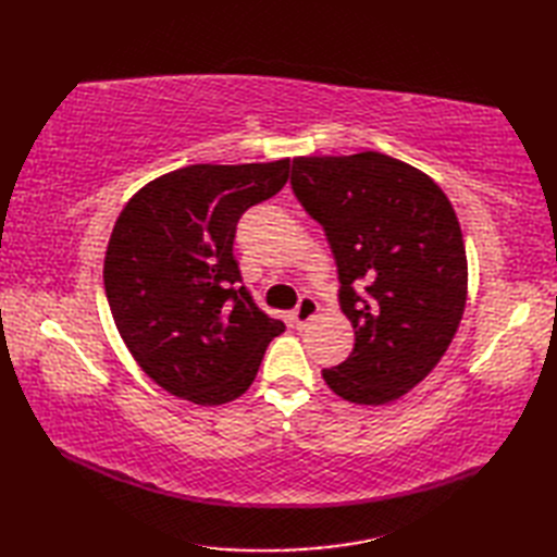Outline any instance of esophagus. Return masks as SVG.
Wrapping results in <instances>:
<instances>
[{"mask_svg":"<svg viewBox=\"0 0 557 557\" xmlns=\"http://www.w3.org/2000/svg\"><path fill=\"white\" fill-rule=\"evenodd\" d=\"M318 311L321 309H318V301L313 297H301L297 309H294V323H297L299 327H306L318 315Z\"/></svg>","mask_w":557,"mask_h":557,"instance_id":"esophagus-1","label":"esophagus"}]
</instances>
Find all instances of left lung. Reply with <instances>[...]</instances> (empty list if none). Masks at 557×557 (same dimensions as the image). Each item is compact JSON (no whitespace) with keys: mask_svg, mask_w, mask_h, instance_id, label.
I'll return each mask as SVG.
<instances>
[{"mask_svg":"<svg viewBox=\"0 0 557 557\" xmlns=\"http://www.w3.org/2000/svg\"><path fill=\"white\" fill-rule=\"evenodd\" d=\"M292 188L333 248L347 361L323 369L354 405H387L443 359L467 306L459 220L429 174L383 152L294 158Z\"/></svg>","mask_w":557,"mask_h":557,"instance_id":"1","label":"left lung"}]
</instances>
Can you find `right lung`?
I'll list each match as a JSON object with an SVG mask.
<instances>
[{"label":"right lung","instance_id":"1","mask_svg":"<svg viewBox=\"0 0 557 557\" xmlns=\"http://www.w3.org/2000/svg\"><path fill=\"white\" fill-rule=\"evenodd\" d=\"M289 180V160L188 164L128 200L104 253L124 345L170 395L218 407L251 387L285 323L253 304L232 253L236 222Z\"/></svg>","mask_w":557,"mask_h":557}]
</instances>
